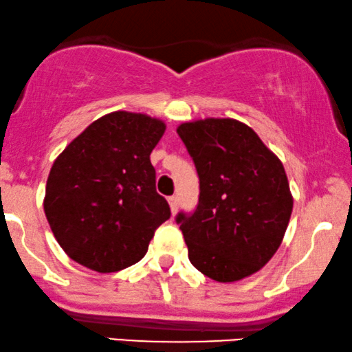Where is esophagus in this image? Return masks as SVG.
<instances>
[{
	"label": "esophagus",
	"mask_w": 352,
	"mask_h": 352,
	"mask_svg": "<svg viewBox=\"0 0 352 352\" xmlns=\"http://www.w3.org/2000/svg\"><path fill=\"white\" fill-rule=\"evenodd\" d=\"M168 202H169V207H171V214L175 215L177 212V206H179V202H177V197L176 196L168 197Z\"/></svg>",
	"instance_id": "34e87169"
}]
</instances>
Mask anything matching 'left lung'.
I'll return each instance as SVG.
<instances>
[{
    "label": "left lung",
    "mask_w": 352,
    "mask_h": 352,
    "mask_svg": "<svg viewBox=\"0 0 352 352\" xmlns=\"http://www.w3.org/2000/svg\"><path fill=\"white\" fill-rule=\"evenodd\" d=\"M199 175V204L179 212L189 261L217 282L258 272L280 246L294 199L280 160L253 129L235 119L177 127Z\"/></svg>",
    "instance_id": "8db88e82"
}]
</instances>
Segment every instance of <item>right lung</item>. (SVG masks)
I'll return each mask as SVG.
<instances>
[{
    "label": "right lung",
    "mask_w": 352,
    "mask_h": 352,
    "mask_svg": "<svg viewBox=\"0 0 352 352\" xmlns=\"http://www.w3.org/2000/svg\"><path fill=\"white\" fill-rule=\"evenodd\" d=\"M163 120L116 111L94 120L56 156L43 210L73 261L116 272L140 261L155 230L171 215L155 188L150 153Z\"/></svg>",
    "instance_id": "right-lung-1"
}]
</instances>
